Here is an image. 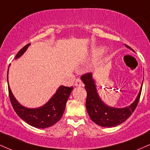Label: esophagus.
Wrapping results in <instances>:
<instances>
[{
	"instance_id": "obj_1",
	"label": "esophagus",
	"mask_w": 150,
	"mask_h": 150,
	"mask_svg": "<svg viewBox=\"0 0 150 150\" xmlns=\"http://www.w3.org/2000/svg\"><path fill=\"white\" fill-rule=\"evenodd\" d=\"M75 85L76 86V87H83L84 86L83 83H82V82L81 81L80 79H77L76 81H75Z\"/></svg>"
}]
</instances>
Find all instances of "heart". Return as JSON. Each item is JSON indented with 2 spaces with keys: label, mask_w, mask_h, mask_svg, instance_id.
<instances>
[{
  "label": "heart",
  "mask_w": 150,
  "mask_h": 150,
  "mask_svg": "<svg viewBox=\"0 0 150 150\" xmlns=\"http://www.w3.org/2000/svg\"><path fill=\"white\" fill-rule=\"evenodd\" d=\"M105 50H106V49H105L104 46H100V47L96 48L92 51V56L93 58L99 57L105 52Z\"/></svg>",
  "instance_id": "b5f03b06"
}]
</instances>
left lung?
Segmentation results:
<instances>
[{
  "mask_svg": "<svg viewBox=\"0 0 150 150\" xmlns=\"http://www.w3.org/2000/svg\"><path fill=\"white\" fill-rule=\"evenodd\" d=\"M125 46L134 51L130 46L126 44ZM81 80L85 85V88L87 91L86 108L89 116L96 124L104 128H111L121 124L131 116L139 102L143 83L142 81L140 92L131 104L123 108H116L108 106L101 100L98 94L95 80L93 78L92 73H89L82 75Z\"/></svg>",
  "mask_w": 150,
  "mask_h": 150,
  "instance_id": "8db88e82",
  "label": "left lung"
}]
</instances>
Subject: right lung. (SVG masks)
I'll return each instance as SVG.
<instances>
[{"label": "right lung", "instance_id": "1", "mask_svg": "<svg viewBox=\"0 0 150 150\" xmlns=\"http://www.w3.org/2000/svg\"><path fill=\"white\" fill-rule=\"evenodd\" d=\"M30 46V44H28L24 46L17 53L15 59L21 57ZM8 70L7 81L9 97L12 106L18 116L29 125L37 128H46L56 124L64 113L66 102L73 91V87L60 86L56 93L45 104L37 108H27L20 104L13 95L8 83Z\"/></svg>", "mask_w": 150, "mask_h": 150}]
</instances>
